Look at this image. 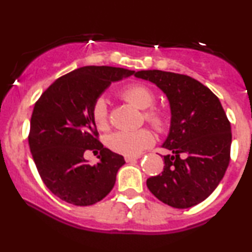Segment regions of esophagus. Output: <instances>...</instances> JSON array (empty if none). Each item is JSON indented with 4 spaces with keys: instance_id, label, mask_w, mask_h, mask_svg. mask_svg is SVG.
<instances>
[{
    "instance_id": "obj_1",
    "label": "esophagus",
    "mask_w": 252,
    "mask_h": 252,
    "mask_svg": "<svg viewBox=\"0 0 252 252\" xmlns=\"http://www.w3.org/2000/svg\"><path fill=\"white\" fill-rule=\"evenodd\" d=\"M137 156H126V158H124V160L126 161V162H134V161H136L137 160Z\"/></svg>"
}]
</instances>
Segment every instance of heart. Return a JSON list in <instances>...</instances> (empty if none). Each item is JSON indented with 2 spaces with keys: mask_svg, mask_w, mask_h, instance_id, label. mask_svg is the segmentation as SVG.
Listing matches in <instances>:
<instances>
[{
  "mask_svg": "<svg viewBox=\"0 0 252 252\" xmlns=\"http://www.w3.org/2000/svg\"><path fill=\"white\" fill-rule=\"evenodd\" d=\"M126 102L144 111V120L158 131H163L168 126V114L163 109L154 108L155 94L148 86L142 84H130L121 91ZM92 120L99 130L109 126V110L106 100L103 97L97 98L91 110ZM154 143V135L148 129L122 130L111 134L106 138V144L112 152L126 156H136L142 150Z\"/></svg>",
  "mask_w": 252,
  "mask_h": 252,
  "instance_id": "1",
  "label": "heart"
}]
</instances>
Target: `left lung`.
I'll return each mask as SVG.
<instances>
[{"mask_svg": "<svg viewBox=\"0 0 252 252\" xmlns=\"http://www.w3.org/2000/svg\"><path fill=\"white\" fill-rule=\"evenodd\" d=\"M135 77L162 90L172 112L162 144L169 150L163 156V172L147 179V187L175 209L194 206L217 189L230 162L232 135L226 114L218 97L189 76L148 70Z\"/></svg>", "mask_w": 252, "mask_h": 252, "instance_id": "obj_1", "label": "left lung"}]
</instances>
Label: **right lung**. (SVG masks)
Segmentation results:
<instances>
[{"label":"right lung","instance_id":"add662e5","mask_svg":"<svg viewBox=\"0 0 252 252\" xmlns=\"http://www.w3.org/2000/svg\"><path fill=\"white\" fill-rule=\"evenodd\" d=\"M131 74L126 68L84 66L58 78L34 105L28 135L32 156L43 184L62 200L89 206L114 187L126 161L99 142L91 110L110 84ZM88 150L100 152L94 166L83 158Z\"/></svg>","mask_w":252,"mask_h":252}]
</instances>
